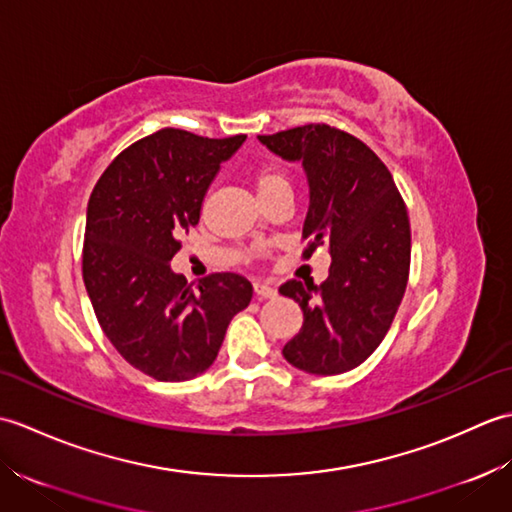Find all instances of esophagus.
Instances as JSON below:
<instances>
[{"mask_svg":"<svg viewBox=\"0 0 512 512\" xmlns=\"http://www.w3.org/2000/svg\"><path fill=\"white\" fill-rule=\"evenodd\" d=\"M255 295L259 299H275L277 297V288L268 286V284H255Z\"/></svg>","mask_w":512,"mask_h":512,"instance_id":"34e87169","label":"esophagus"}]
</instances>
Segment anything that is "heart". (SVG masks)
Segmentation results:
<instances>
[{"label":"heart","mask_w":512,"mask_h":512,"mask_svg":"<svg viewBox=\"0 0 512 512\" xmlns=\"http://www.w3.org/2000/svg\"><path fill=\"white\" fill-rule=\"evenodd\" d=\"M279 184H288V178H286L284 171L273 169V167H266L262 171H257V176H255L257 195H264L268 191H273L275 187H279Z\"/></svg>","instance_id":"obj_1"}]
</instances>
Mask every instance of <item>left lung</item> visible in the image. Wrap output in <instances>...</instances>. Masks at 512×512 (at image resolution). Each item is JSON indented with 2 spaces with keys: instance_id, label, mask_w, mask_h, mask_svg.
Instances as JSON below:
<instances>
[{
  "instance_id": "8db88e82",
  "label": "left lung",
  "mask_w": 512,
  "mask_h": 512,
  "mask_svg": "<svg viewBox=\"0 0 512 512\" xmlns=\"http://www.w3.org/2000/svg\"><path fill=\"white\" fill-rule=\"evenodd\" d=\"M259 143L301 162L308 176L303 257L319 246L332 255L321 286L290 279L279 288L303 310V325L286 343L284 358L317 376L350 372L385 339L405 295L411 262L407 206L383 160L341 129L310 123L259 136Z\"/></svg>"
}]
</instances>
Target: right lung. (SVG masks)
Wrapping results in <instances>:
<instances>
[{"mask_svg":"<svg viewBox=\"0 0 512 512\" xmlns=\"http://www.w3.org/2000/svg\"><path fill=\"white\" fill-rule=\"evenodd\" d=\"M244 140L160 129L118 154L90 195L85 290L116 352L156 380L206 372L228 323L253 299L242 275L215 273L193 288L169 264L180 233L200 222L220 165Z\"/></svg>","mask_w":512,"mask_h":512,"instance_id":"add662e5","label":"right lung"}]
</instances>
